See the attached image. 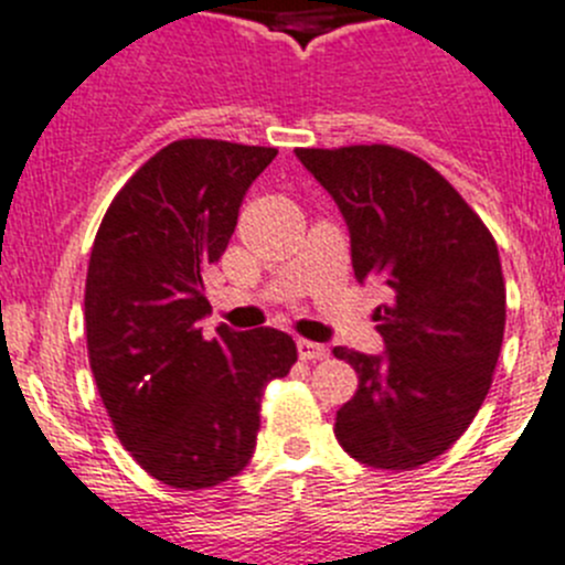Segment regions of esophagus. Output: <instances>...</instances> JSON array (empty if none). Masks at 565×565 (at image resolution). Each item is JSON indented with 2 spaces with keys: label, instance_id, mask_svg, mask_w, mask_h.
Here are the masks:
<instances>
[{
  "label": "esophagus",
  "instance_id": "obj_1",
  "mask_svg": "<svg viewBox=\"0 0 565 565\" xmlns=\"http://www.w3.org/2000/svg\"><path fill=\"white\" fill-rule=\"evenodd\" d=\"M298 356L300 360H326L329 356V348L320 345V342H312V340H298Z\"/></svg>",
  "mask_w": 565,
  "mask_h": 565
}]
</instances>
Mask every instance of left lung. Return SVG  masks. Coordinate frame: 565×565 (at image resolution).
Wrapping results in <instances>:
<instances>
[{"instance_id":"1","label":"left lung","mask_w":565,"mask_h":565,"mask_svg":"<svg viewBox=\"0 0 565 565\" xmlns=\"http://www.w3.org/2000/svg\"><path fill=\"white\" fill-rule=\"evenodd\" d=\"M295 156L342 211L356 281L393 295L373 315L384 354L334 348L360 376L334 435L365 466L413 471L460 440L493 382L504 337L499 247L413 152L354 145Z\"/></svg>"}]
</instances>
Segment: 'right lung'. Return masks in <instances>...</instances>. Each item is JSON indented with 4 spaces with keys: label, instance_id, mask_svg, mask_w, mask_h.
<instances>
[{
    "label": "right lung",
    "instance_id": "obj_1",
    "mask_svg": "<svg viewBox=\"0 0 565 565\" xmlns=\"http://www.w3.org/2000/svg\"><path fill=\"white\" fill-rule=\"evenodd\" d=\"M276 147L181 139L119 189L86 276L88 362L116 437L158 482L203 490L250 462L267 382L298 360L278 329L205 340L203 276Z\"/></svg>",
    "mask_w": 565,
    "mask_h": 565
}]
</instances>
